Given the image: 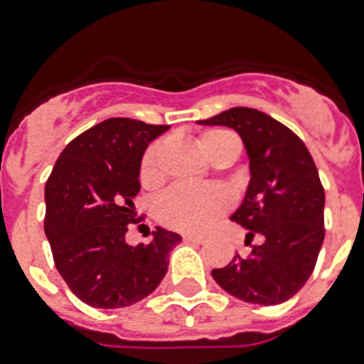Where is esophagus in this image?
<instances>
[{
	"instance_id": "34e87169",
	"label": "esophagus",
	"mask_w": 364,
	"mask_h": 364,
	"mask_svg": "<svg viewBox=\"0 0 364 364\" xmlns=\"http://www.w3.org/2000/svg\"><path fill=\"white\" fill-rule=\"evenodd\" d=\"M183 242L200 245V243H204V238H202V236H193V234H185V236H183Z\"/></svg>"
}]
</instances>
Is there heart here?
I'll return each mask as SVG.
<instances>
[{
    "label": "heart",
    "instance_id": "1",
    "mask_svg": "<svg viewBox=\"0 0 364 364\" xmlns=\"http://www.w3.org/2000/svg\"><path fill=\"white\" fill-rule=\"evenodd\" d=\"M200 147L205 156L215 162L223 156H236L242 151L240 137L225 128L205 130L200 136ZM160 151L162 143H151L141 156L139 164V181L143 187L153 188L160 183ZM230 205L228 194L221 188L191 187V185H176L166 191L156 202V217L168 228L179 232H204L210 228L219 215H223Z\"/></svg>",
    "mask_w": 364,
    "mask_h": 364
}]
</instances>
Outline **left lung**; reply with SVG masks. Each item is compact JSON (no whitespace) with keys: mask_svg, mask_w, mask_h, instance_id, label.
<instances>
[{"mask_svg":"<svg viewBox=\"0 0 364 364\" xmlns=\"http://www.w3.org/2000/svg\"><path fill=\"white\" fill-rule=\"evenodd\" d=\"M200 124L230 126L249 154L251 181L230 219L260 236L247 257L211 276L228 294L253 304H282L304 287L325 238V188L304 141L291 128L251 107H232Z\"/></svg>","mask_w":364,"mask_h":364,"instance_id":"1","label":"left lung"}]
</instances>
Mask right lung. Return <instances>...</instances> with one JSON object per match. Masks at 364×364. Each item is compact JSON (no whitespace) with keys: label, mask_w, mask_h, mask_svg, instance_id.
<instances>
[{"label":"right lung","mask_w":364,"mask_h":364,"mask_svg":"<svg viewBox=\"0 0 364 364\" xmlns=\"http://www.w3.org/2000/svg\"><path fill=\"white\" fill-rule=\"evenodd\" d=\"M168 124L107 119L71 139L45 185V234L71 293L94 308L136 304L159 287L181 236L156 228L137 247L124 240L137 223L134 196L145 149Z\"/></svg>","instance_id":"obj_1"}]
</instances>
